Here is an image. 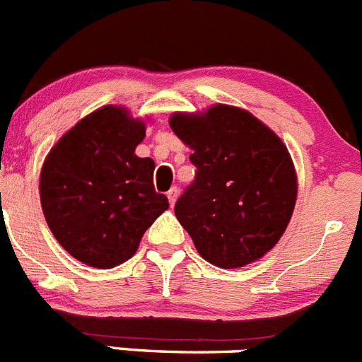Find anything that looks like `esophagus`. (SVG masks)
<instances>
[{"mask_svg":"<svg viewBox=\"0 0 362 362\" xmlns=\"http://www.w3.org/2000/svg\"><path fill=\"white\" fill-rule=\"evenodd\" d=\"M178 198V189L177 187H171L170 191H168V199H170V205L173 206L175 202H177Z\"/></svg>","mask_w":362,"mask_h":362,"instance_id":"esophagus-1","label":"esophagus"}]
</instances>
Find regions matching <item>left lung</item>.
<instances>
[{"label":"left lung","mask_w":362,"mask_h":362,"mask_svg":"<svg viewBox=\"0 0 362 362\" xmlns=\"http://www.w3.org/2000/svg\"><path fill=\"white\" fill-rule=\"evenodd\" d=\"M175 134L192 148L194 180L175 216L206 262L237 269L262 258L285 233L297 198L292 159L281 139L247 111L210 107L177 113Z\"/></svg>","instance_id":"obj_1"}]
</instances>
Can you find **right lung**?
<instances>
[{"label": "right lung", "instance_id": "1", "mask_svg": "<svg viewBox=\"0 0 362 362\" xmlns=\"http://www.w3.org/2000/svg\"><path fill=\"white\" fill-rule=\"evenodd\" d=\"M145 124L106 106L70 129L40 175L47 226L74 258L111 269L131 258L143 233L170 206L153 187L156 163L138 157Z\"/></svg>", "mask_w": 362, "mask_h": 362}]
</instances>
